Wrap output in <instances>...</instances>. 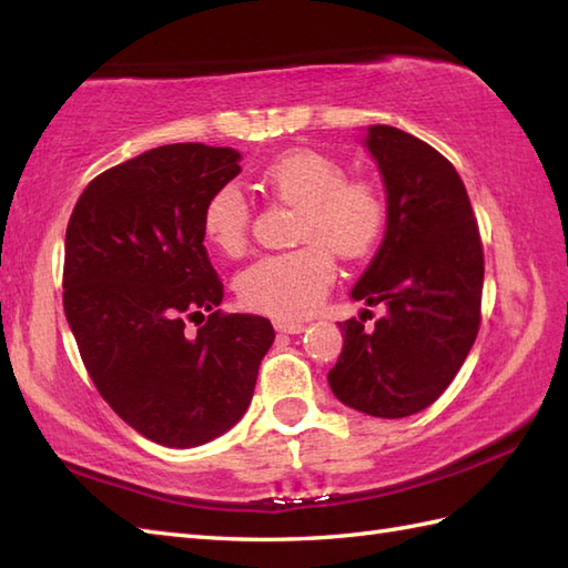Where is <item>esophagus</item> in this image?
Wrapping results in <instances>:
<instances>
[{
    "label": "esophagus",
    "instance_id": "1",
    "mask_svg": "<svg viewBox=\"0 0 568 568\" xmlns=\"http://www.w3.org/2000/svg\"><path fill=\"white\" fill-rule=\"evenodd\" d=\"M275 329H277V332H285V334H300V332H305V324H303V322L275 320Z\"/></svg>",
    "mask_w": 568,
    "mask_h": 568
}]
</instances>
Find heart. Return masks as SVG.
Here are the masks:
<instances>
[{"instance_id":"obj_1","label":"heart","mask_w":568,"mask_h":568,"mask_svg":"<svg viewBox=\"0 0 568 568\" xmlns=\"http://www.w3.org/2000/svg\"><path fill=\"white\" fill-rule=\"evenodd\" d=\"M256 183L268 195L297 207L295 239L310 244L246 265L236 277L239 300L248 310L277 320L305 317L334 283L327 248L354 261L378 244L385 229L383 197L366 180H346L339 161L310 149L287 151L265 163ZM202 232L226 256L244 251L248 207L236 187H220L207 200Z\"/></svg>"}]
</instances>
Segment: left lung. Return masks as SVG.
I'll list each match as a JSON object with an SVG mask.
<instances>
[{"label": "left lung", "instance_id": "obj_1", "mask_svg": "<svg viewBox=\"0 0 568 568\" xmlns=\"http://www.w3.org/2000/svg\"><path fill=\"white\" fill-rule=\"evenodd\" d=\"M364 146L385 187V236L352 297L385 315L364 327L339 322L342 356L329 388L348 407L397 419L429 407L449 388L476 342L484 246L454 165L429 143L373 124Z\"/></svg>", "mask_w": 568, "mask_h": 568}]
</instances>
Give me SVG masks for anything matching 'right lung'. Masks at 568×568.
<instances>
[{"label":"right lung","instance_id":"right-lung-1","mask_svg":"<svg viewBox=\"0 0 568 568\" xmlns=\"http://www.w3.org/2000/svg\"><path fill=\"white\" fill-rule=\"evenodd\" d=\"M239 161L204 143L151 149L94 178L68 222L63 307L82 364L129 427L173 449L244 417L275 339L265 317L216 310L224 287L202 244L204 204Z\"/></svg>","mask_w":568,"mask_h":568}]
</instances>
